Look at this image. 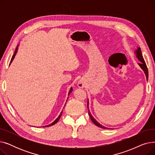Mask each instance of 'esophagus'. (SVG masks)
Wrapping results in <instances>:
<instances>
[{
  "instance_id": "esophagus-1",
  "label": "esophagus",
  "mask_w": 155,
  "mask_h": 155,
  "mask_svg": "<svg viewBox=\"0 0 155 155\" xmlns=\"http://www.w3.org/2000/svg\"><path fill=\"white\" fill-rule=\"evenodd\" d=\"M78 87L79 88H84L85 87V84L84 83L83 81L82 80H79L78 82V84H77Z\"/></svg>"
}]
</instances>
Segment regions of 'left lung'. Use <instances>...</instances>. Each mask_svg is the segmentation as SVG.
I'll return each instance as SVG.
<instances>
[{
  "label": "left lung",
  "mask_w": 155,
  "mask_h": 155,
  "mask_svg": "<svg viewBox=\"0 0 155 155\" xmlns=\"http://www.w3.org/2000/svg\"><path fill=\"white\" fill-rule=\"evenodd\" d=\"M134 54H136V58L139 60L140 61V63H138L137 64H139V66L141 67V68L143 70L144 74L146 75V80H148V68H147V67H146V64L145 63V61L144 60V58L143 57V55H142V53H141V48L140 47H137V49L135 50L134 51ZM88 105H89V101H88V99L87 100V108H88V115L90 116L91 117V119L92 120V121L93 122V123L96 125L98 127H100L101 128H103V129H109L108 127H105L102 125H101L100 123H99L98 122H97L95 119L94 117L92 116L91 113V111H90V109H89V107H88Z\"/></svg>",
  "instance_id": "left-lung-1"
}]
</instances>
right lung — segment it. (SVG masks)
<instances>
[{"instance_id": "right-lung-1", "label": "right lung", "mask_w": 155, "mask_h": 155, "mask_svg": "<svg viewBox=\"0 0 155 155\" xmlns=\"http://www.w3.org/2000/svg\"><path fill=\"white\" fill-rule=\"evenodd\" d=\"M18 46H19V45L17 46V48H15V52H14V54H13V56H12V58H11V62H10V64H9V66H10V64H11V63L12 62V61H13V60L14 59V58H15V56L16 55V53H17V52H18ZM73 91V88H72V87L70 88V91H69V92H68V95H70V94L71 92ZM68 97L67 98V100H68ZM66 103H67V102H66ZM65 104H64V106H65ZM62 112H63V110L61 112V113H60V114L59 115V116L57 117L52 123H51L50 124H49V125H47V126H44V127H49V126H53V125H54V124H55L57 122H58V120H59V119H60V117H61V114H62Z\"/></svg>"}]
</instances>
